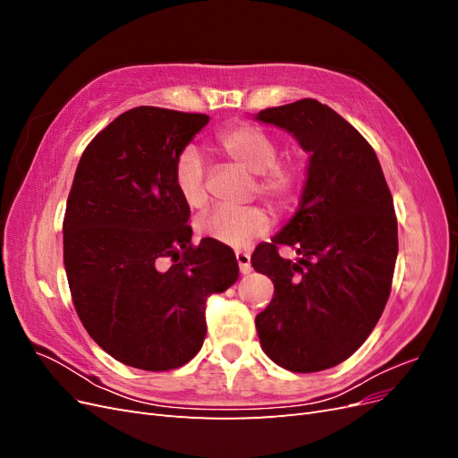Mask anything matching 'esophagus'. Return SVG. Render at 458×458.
Instances as JSON below:
<instances>
[{
    "label": "esophagus",
    "instance_id": "34e87169",
    "mask_svg": "<svg viewBox=\"0 0 458 458\" xmlns=\"http://www.w3.org/2000/svg\"><path fill=\"white\" fill-rule=\"evenodd\" d=\"M237 261H239V269L242 275L250 273L252 266H250V254L244 252V250H237Z\"/></svg>",
    "mask_w": 458,
    "mask_h": 458
}]
</instances>
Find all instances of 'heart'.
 <instances>
[{
    "label": "heart",
    "instance_id": "1",
    "mask_svg": "<svg viewBox=\"0 0 458 458\" xmlns=\"http://www.w3.org/2000/svg\"><path fill=\"white\" fill-rule=\"evenodd\" d=\"M219 152L241 168L254 174V187L275 210H288L301 192V175L293 162L279 160V145L266 130L252 123H233L216 135ZM174 183L179 199L197 210L208 202L206 162L195 145L177 152ZM271 229L269 214L259 206H219L197 219V231L204 239L227 246H248Z\"/></svg>",
    "mask_w": 458,
    "mask_h": 458
}]
</instances>
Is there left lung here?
I'll list each match as a JSON object with an SVG mask.
<instances>
[{
    "mask_svg": "<svg viewBox=\"0 0 458 458\" xmlns=\"http://www.w3.org/2000/svg\"><path fill=\"white\" fill-rule=\"evenodd\" d=\"M256 118L293 133L311 155L298 212L252 254V267L275 284L256 315L259 344L286 370H325L361 348L390 298L394 199L377 152L330 106L300 99ZM279 245L301 258L284 260Z\"/></svg>",
    "mask_w": 458,
    "mask_h": 458,
    "instance_id": "obj_1",
    "label": "left lung"
}]
</instances>
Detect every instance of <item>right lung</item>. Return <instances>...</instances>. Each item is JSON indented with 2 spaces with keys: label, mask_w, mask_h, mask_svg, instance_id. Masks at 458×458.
Returning <instances> with one entry per match:
<instances>
[{
  "label": "right lung",
  "mask_w": 458,
  "mask_h": 458,
  "mask_svg": "<svg viewBox=\"0 0 458 458\" xmlns=\"http://www.w3.org/2000/svg\"><path fill=\"white\" fill-rule=\"evenodd\" d=\"M208 120L135 106L93 137L74 174L63 221L68 286L88 335L128 367L189 363L206 336L208 296L239 279L229 246L191 242L174 183L177 152Z\"/></svg>",
  "instance_id": "add662e5"
}]
</instances>
